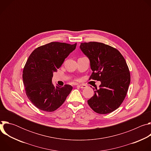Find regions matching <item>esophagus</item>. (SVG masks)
Masks as SVG:
<instances>
[{"instance_id": "1", "label": "esophagus", "mask_w": 151, "mask_h": 151, "mask_svg": "<svg viewBox=\"0 0 151 151\" xmlns=\"http://www.w3.org/2000/svg\"><path fill=\"white\" fill-rule=\"evenodd\" d=\"M77 87L80 88H85L86 87H87V85H83V84H80V85H77Z\"/></svg>"}]
</instances>
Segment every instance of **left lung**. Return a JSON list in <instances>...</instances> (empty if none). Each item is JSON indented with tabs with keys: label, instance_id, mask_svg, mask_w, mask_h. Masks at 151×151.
Wrapping results in <instances>:
<instances>
[{
	"label": "left lung",
	"instance_id": "8db88e82",
	"mask_svg": "<svg viewBox=\"0 0 151 151\" xmlns=\"http://www.w3.org/2000/svg\"><path fill=\"white\" fill-rule=\"evenodd\" d=\"M80 49L90 62L93 73L90 79L101 82L88 104L100 114L114 111L123 102L130 83L124 57L116 49L100 42L81 43Z\"/></svg>",
	"mask_w": 151,
	"mask_h": 151
}]
</instances>
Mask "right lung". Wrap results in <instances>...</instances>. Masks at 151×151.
<instances>
[{
	"label": "right lung",
	"mask_w": 151,
	"mask_h": 151,
	"mask_svg": "<svg viewBox=\"0 0 151 151\" xmlns=\"http://www.w3.org/2000/svg\"><path fill=\"white\" fill-rule=\"evenodd\" d=\"M76 47V43L70 45L52 42L37 48L29 56L23 69V80L28 99L40 110L55 111L70 93L71 85L55 87L52 78Z\"/></svg>",
	"instance_id": "1"
}]
</instances>
